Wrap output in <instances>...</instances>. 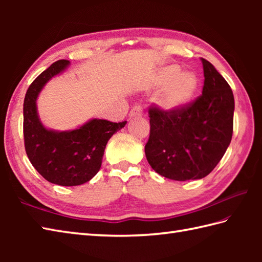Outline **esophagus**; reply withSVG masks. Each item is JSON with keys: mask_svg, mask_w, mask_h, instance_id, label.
Returning a JSON list of instances; mask_svg holds the SVG:
<instances>
[{"mask_svg": "<svg viewBox=\"0 0 262 262\" xmlns=\"http://www.w3.org/2000/svg\"><path fill=\"white\" fill-rule=\"evenodd\" d=\"M142 114H143V110H142V108L140 107V105H135V107L130 110L129 119L134 118V117H141Z\"/></svg>", "mask_w": 262, "mask_h": 262, "instance_id": "esophagus-1", "label": "esophagus"}]
</instances>
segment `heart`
I'll list each match as a JSON object with an SVG mask.
<instances>
[{"mask_svg":"<svg viewBox=\"0 0 262 262\" xmlns=\"http://www.w3.org/2000/svg\"><path fill=\"white\" fill-rule=\"evenodd\" d=\"M198 77L192 72H182L177 64L162 66L155 74L153 86L163 90L158 104L166 113H176L191 101L198 90Z\"/></svg>","mask_w":262,"mask_h":262,"instance_id":"b5f03b06","label":"heart"}]
</instances>
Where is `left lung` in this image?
Returning <instances> with one entry per match:
<instances>
[{
	"label": "left lung",
	"instance_id": "1",
	"mask_svg": "<svg viewBox=\"0 0 262 262\" xmlns=\"http://www.w3.org/2000/svg\"><path fill=\"white\" fill-rule=\"evenodd\" d=\"M203 94L176 113L149 108L145 155L152 169L171 180L203 179L214 170L233 134L234 97L229 83L208 60Z\"/></svg>",
	"mask_w": 262,
	"mask_h": 262
}]
</instances>
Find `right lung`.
<instances>
[{
    "label": "right lung",
    "instance_id": "add662e5",
    "mask_svg": "<svg viewBox=\"0 0 262 262\" xmlns=\"http://www.w3.org/2000/svg\"><path fill=\"white\" fill-rule=\"evenodd\" d=\"M69 66L66 59L49 66L31 83L24 102L28 159L47 181L65 187L83 185L98 173L110 137L127 124L92 118L71 130L60 132L43 126L37 109L39 93L49 80L62 74Z\"/></svg>",
    "mask_w": 262,
    "mask_h": 262
}]
</instances>
